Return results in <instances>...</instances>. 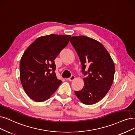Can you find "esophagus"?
<instances>
[{"label":"esophagus","mask_w":135,"mask_h":135,"mask_svg":"<svg viewBox=\"0 0 135 135\" xmlns=\"http://www.w3.org/2000/svg\"><path fill=\"white\" fill-rule=\"evenodd\" d=\"M75 79V76H74V75H72L70 78H69L68 79V80L70 81H73Z\"/></svg>","instance_id":"34e87169"}]
</instances>
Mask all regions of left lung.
Returning a JSON list of instances; mask_svg holds the SVG:
<instances>
[{
	"label": "left lung",
	"mask_w": 135,
	"mask_h": 135,
	"mask_svg": "<svg viewBox=\"0 0 135 135\" xmlns=\"http://www.w3.org/2000/svg\"><path fill=\"white\" fill-rule=\"evenodd\" d=\"M70 42L81 63L84 86L75 94L82 103L93 105L103 99L113 83L115 65L109 52L99 41L84 35L72 36Z\"/></svg>",
	"instance_id": "obj_1"
}]
</instances>
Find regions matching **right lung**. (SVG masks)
I'll use <instances>...</instances> for the list:
<instances>
[{"label": "right lung", "mask_w": 135, "mask_h": 135, "mask_svg": "<svg viewBox=\"0 0 135 135\" xmlns=\"http://www.w3.org/2000/svg\"><path fill=\"white\" fill-rule=\"evenodd\" d=\"M71 35L50 34L37 38L20 62V79L25 93L37 102L49 99L62 81L56 78L54 62Z\"/></svg>", "instance_id": "add662e5"}]
</instances>
